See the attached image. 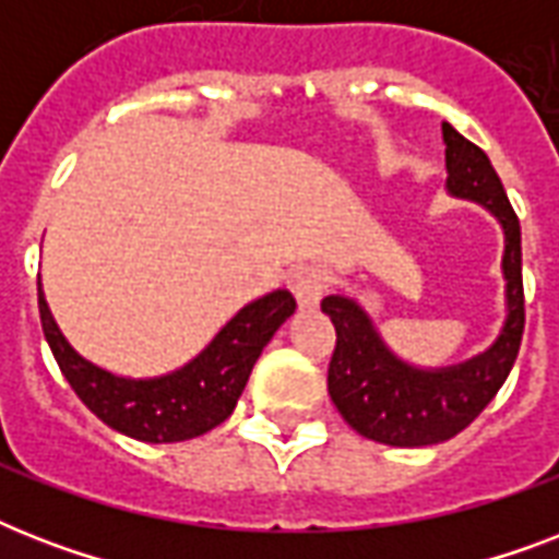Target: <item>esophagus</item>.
Instances as JSON below:
<instances>
[{"label": "esophagus", "mask_w": 559, "mask_h": 559, "mask_svg": "<svg viewBox=\"0 0 559 559\" xmlns=\"http://www.w3.org/2000/svg\"><path fill=\"white\" fill-rule=\"evenodd\" d=\"M287 284H289V289H293V296H296L298 307H305V310H310V307L319 305L324 296V289H328V278H324V272L319 270V266H310V263H305V266H296V270L289 272Z\"/></svg>", "instance_id": "1"}]
</instances>
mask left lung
<instances>
[{
	"label": "left lung",
	"instance_id": "obj_1",
	"mask_svg": "<svg viewBox=\"0 0 559 559\" xmlns=\"http://www.w3.org/2000/svg\"><path fill=\"white\" fill-rule=\"evenodd\" d=\"M447 188L452 197L485 205L504 228L502 272L508 319L499 340L478 357L450 368H415L385 348L362 307L348 296H328L322 310L336 328L328 391L350 429L389 447L450 441L476 420L508 380L525 331L520 217L487 153L443 124Z\"/></svg>",
	"mask_w": 559,
	"mask_h": 559
}]
</instances>
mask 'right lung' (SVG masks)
I'll return each mask as SVG.
<instances>
[{"label":"right lung","mask_w":559,"mask_h":559,"mask_svg":"<svg viewBox=\"0 0 559 559\" xmlns=\"http://www.w3.org/2000/svg\"><path fill=\"white\" fill-rule=\"evenodd\" d=\"M37 296L48 348L83 406L109 429L147 443L188 441L223 424L235 412L266 342L296 313V298L287 289H275L246 305L211 340L209 348L179 371L153 380H130L83 359L51 319L43 287Z\"/></svg>","instance_id":"add662e5"}]
</instances>
